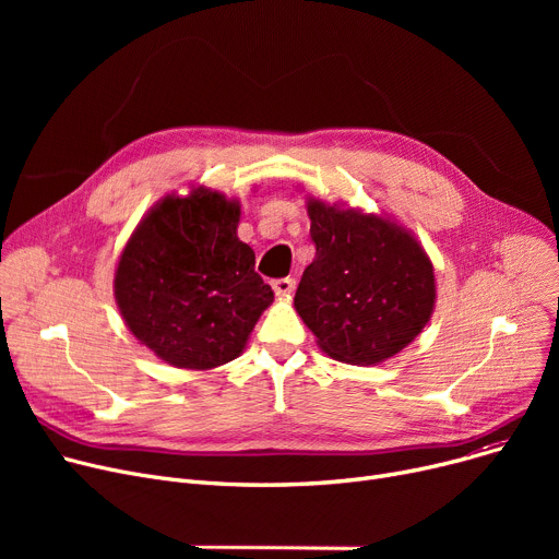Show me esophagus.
Wrapping results in <instances>:
<instances>
[{"label":"esophagus","mask_w":559,"mask_h":559,"mask_svg":"<svg viewBox=\"0 0 559 559\" xmlns=\"http://www.w3.org/2000/svg\"><path fill=\"white\" fill-rule=\"evenodd\" d=\"M272 287H274V292H276L278 297H289L292 292L297 289V281L295 278H276L272 283Z\"/></svg>","instance_id":"esophagus-1"}]
</instances>
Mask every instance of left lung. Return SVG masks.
I'll return each mask as SVG.
<instances>
[{
  "label": "left lung",
  "mask_w": 559,
  "mask_h": 559,
  "mask_svg": "<svg viewBox=\"0 0 559 559\" xmlns=\"http://www.w3.org/2000/svg\"><path fill=\"white\" fill-rule=\"evenodd\" d=\"M317 247L295 308L326 356L348 365L394 358L426 329L437 287L421 242L388 215L306 201Z\"/></svg>",
  "instance_id": "1"
}]
</instances>
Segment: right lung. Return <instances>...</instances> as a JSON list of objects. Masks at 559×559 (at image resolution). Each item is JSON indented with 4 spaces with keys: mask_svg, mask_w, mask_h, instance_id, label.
<instances>
[{
    "mask_svg": "<svg viewBox=\"0 0 559 559\" xmlns=\"http://www.w3.org/2000/svg\"><path fill=\"white\" fill-rule=\"evenodd\" d=\"M240 201L197 186L146 213L115 270V301L133 337L163 362L209 371L238 358L274 301L238 238Z\"/></svg>",
    "mask_w": 559,
    "mask_h": 559,
    "instance_id": "add662e5",
    "label": "right lung"
}]
</instances>
